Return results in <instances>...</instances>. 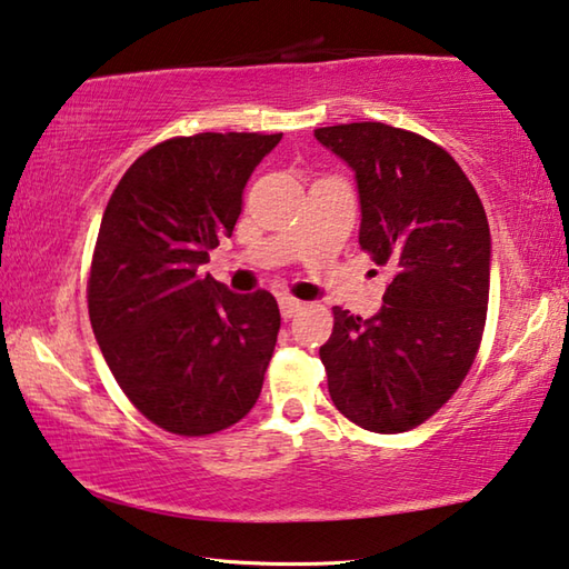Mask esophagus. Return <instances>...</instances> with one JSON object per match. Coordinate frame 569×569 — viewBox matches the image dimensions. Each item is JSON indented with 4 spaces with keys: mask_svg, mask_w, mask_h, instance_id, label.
I'll list each match as a JSON object with an SVG mask.
<instances>
[{
    "mask_svg": "<svg viewBox=\"0 0 569 569\" xmlns=\"http://www.w3.org/2000/svg\"><path fill=\"white\" fill-rule=\"evenodd\" d=\"M279 312H282L284 320H292V317L302 310V302L295 300L290 295H279Z\"/></svg>",
    "mask_w": 569,
    "mask_h": 569,
    "instance_id": "1",
    "label": "esophagus"
}]
</instances>
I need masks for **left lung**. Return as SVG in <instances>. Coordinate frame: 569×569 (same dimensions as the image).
Returning a JSON list of instances; mask_svg holds the SVG:
<instances>
[{
  "instance_id": "left-lung-1",
  "label": "left lung",
  "mask_w": 569,
  "mask_h": 569,
  "mask_svg": "<svg viewBox=\"0 0 569 569\" xmlns=\"http://www.w3.org/2000/svg\"><path fill=\"white\" fill-rule=\"evenodd\" d=\"M355 172L360 247L392 272L370 320L335 307L320 347L337 410L370 432L422 425L475 362L490 300L492 239L460 164L407 129L352 122L315 129Z\"/></svg>"
}]
</instances>
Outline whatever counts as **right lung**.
Listing matches in <instances>:
<instances>
[{
	"label": "right lung",
	"mask_w": 569,
	"mask_h": 569,
	"mask_svg": "<svg viewBox=\"0 0 569 569\" xmlns=\"http://www.w3.org/2000/svg\"><path fill=\"white\" fill-rule=\"evenodd\" d=\"M282 134L174 137L119 179L99 224L89 320L117 385L167 432L202 437L252 410L279 310L267 290L229 292L202 274L232 234L254 167Z\"/></svg>",
	"instance_id": "1"
}]
</instances>
